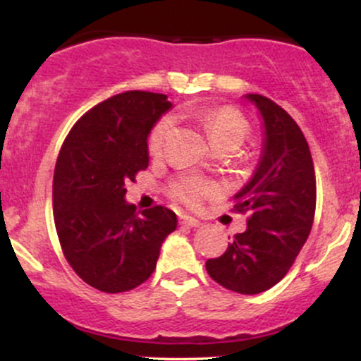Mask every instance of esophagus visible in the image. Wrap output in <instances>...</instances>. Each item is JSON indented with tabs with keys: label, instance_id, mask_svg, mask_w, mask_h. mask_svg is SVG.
<instances>
[{
	"label": "esophagus",
	"instance_id": "1",
	"mask_svg": "<svg viewBox=\"0 0 361 361\" xmlns=\"http://www.w3.org/2000/svg\"><path fill=\"white\" fill-rule=\"evenodd\" d=\"M180 224L185 227H200L202 222L198 219L190 217V215H180Z\"/></svg>",
	"mask_w": 361,
	"mask_h": 361
}]
</instances>
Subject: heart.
<instances>
[{
  "mask_svg": "<svg viewBox=\"0 0 361 361\" xmlns=\"http://www.w3.org/2000/svg\"><path fill=\"white\" fill-rule=\"evenodd\" d=\"M190 117L197 120L209 135L212 146H221V144H233V146H241V142L247 134V123L243 115L229 106L222 109H198L190 111ZM175 127V117L173 115H164L159 122L152 127L151 135H149V151L151 154L157 156L163 151L164 142L171 134ZM215 192V186L210 181L202 180L197 176H185L173 185V195L176 200L183 202L185 205L195 207L202 202L205 195Z\"/></svg>",
  "mask_w": 361,
  "mask_h": 361,
  "instance_id": "heart-1",
  "label": "heart"
}]
</instances>
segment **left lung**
<instances>
[{
    "label": "left lung",
    "instance_id": "8db88e82",
    "mask_svg": "<svg viewBox=\"0 0 361 361\" xmlns=\"http://www.w3.org/2000/svg\"><path fill=\"white\" fill-rule=\"evenodd\" d=\"M261 117L259 161L234 195L235 210H250L246 231L226 252L205 263L222 287L255 295L287 275L307 241L316 212V175L309 144L295 120L263 94H244Z\"/></svg>",
    "mask_w": 361,
    "mask_h": 361
}]
</instances>
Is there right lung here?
Masks as SVG:
<instances>
[{
    "mask_svg": "<svg viewBox=\"0 0 361 361\" xmlns=\"http://www.w3.org/2000/svg\"><path fill=\"white\" fill-rule=\"evenodd\" d=\"M171 109L166 94L118 93L86 111L61 147L52 185L56 231L73 270L102 292L144 283L178 226L166 207L137 214L126 200V183L149 164V134Z\"/></svg>",
    "mask_w": 361,
    "mask_h": 361,
    "instance_id": "1",
    "label": "right lung"
}]
</instances>
